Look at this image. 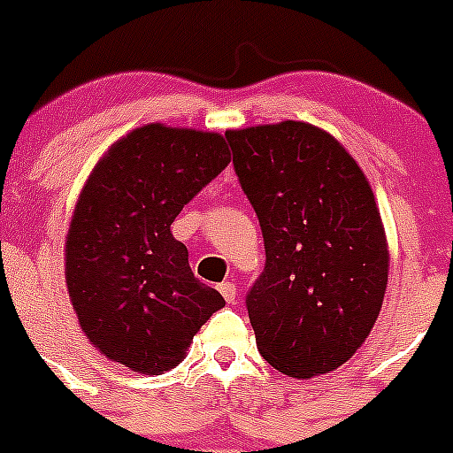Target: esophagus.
<instances>
[{
    "label": "esophagus",
    "mask_w": 453,
    "mask_h": 453,
    "mask_svg": "<svg viewBox=\"0 0 453 453\" xmlns=\"http://www.w3.org/2000/svg\"><path fill=\"white\" fill-rule=\"evenodd\" d=\"M219 291H221V296L227 300V303H234V300H236V285H234V282H221V285H219Z\"/></svg>",
    "instance_id": "1"
}]
</instances>
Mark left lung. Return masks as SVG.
Here are the masks:
<instances>
[{"label": "left lung", "instance_id": "8db88e82", "mask_svg": "<svg viewBox=\"0 0 453 453\" xmlns=\"http://www.w3.org/2000/svg\"><path fill=\"white\" fill-rule=\"evenodd\" d=\"M226 138L267 256L245 300L260 355L296 379L335 370L368 337L388 285L368 180L340 142L307 122Z\"/></svg>", "mask_w": 453, "mask_h": 453}]
</instances>
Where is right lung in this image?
<instances>
[{"label":"right lung","mask_w":453,"mask_h":453,"mask_svg":"<svg viewBox=\"0 0 453 453\" xmlns=\"http://www.w3.org/2000/svg\"><path fill=\"white\" fill-rule=\"evenodd\" d=\"M227 164L223 135L146 125L91 171L65 239V280L87 340L111 362L166 372L226 307L195 278L171 223Z\"/></svg>","instance_id":"obj_1"}]
</instances>
